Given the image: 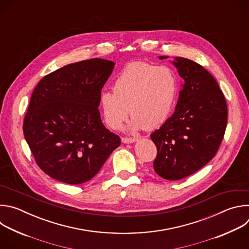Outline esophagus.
<instances>
[{"label":"esophagus","mask_w":249,"mask_h":249,"mask_svg":"<svg viewBox=\"0 0 249 249\" xmlns=\"http://www.w3.org/2000/svg\"><path fill=\"white\" fill-rule=\"evenodd\" d=\"M137 142L136 138H122V143L124 144H132Z\"/></svg>","instance_id":"1"}]
</instances>
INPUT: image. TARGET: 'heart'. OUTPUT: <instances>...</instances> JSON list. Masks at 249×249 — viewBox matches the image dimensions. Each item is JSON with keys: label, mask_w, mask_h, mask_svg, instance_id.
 <instances>
[{"label": "heart", "mask_w": 249, "mask_h": 249, "mask_svg": "<svg viewBox=\"0 0 249 249\" xmlns=\"http://www.w3.org/2000/svg\"><path fill=\"white\" fill-rule=\"evenodd\" d=\"M112 91L104 90L99 96V106L110 128L119 129L128 117L131 132L153 130L169 116L177 92V79L166 66L134 62L123 68L112 84Z\"/></svg>", "instance_id": "b5f03b06"}]
</instances>
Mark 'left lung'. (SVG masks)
Segmentation results:
<instances>
[{"label": "left lung", "mask_w": 249, "mask_h": 249, "mask_svg": "<svg viewBox=\"0 0 249 249\" xmlns=\"http://www.w3.org/2000/svg\"><path fill=\"white\" fill-rule=\"evenodd\" d=\"M170 63L183 80L178 101L151 139L158 149L155 171L166 180H179L215 157L227 128L228 107L218 83L205 68L183 57Z\"/></svg>", "instance_id": "left-lung-1"}]
</instances>
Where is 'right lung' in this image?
<instances>
[{
    "label": "right lung",
    "instance_id": "obj_1",
    "mask_svg": "<svg viewBox=\"0 0 249 249\" xmlns=\"http://www.w3.org/2000/svg\"><path fill=\"white\" fill-rule=\"evenodd\" d=\"M114 65L99 58L69 64L34 89L23 135L36 163L53 179L85 183L120 146L98 111L100 90Z\"/></svg>",
    "mask_w": 249,
    "mask_h": 249
}]
</instances>
